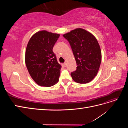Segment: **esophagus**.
I'll return each mask as SVG.
<instances>
[{
	"instance_id": "1",
	"label": "esophagus",
	"mask_w": 128,
	"mask_h": 128,
	"mask_svg": "<svg viewBox=\"0 0 128 128\" xmlns=\"http://www.w3.org/2000/svg\"><path fill=\"white\" fill-rule=\"evenodd\" d=\"M64 67H66V66H67V62H64Z\"/></svg>"
}]
</instances>
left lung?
<instances>
[{
  "label": "left lung",
  "instance_id": "left-lung-1",
  "mask_svg": "<svg viewBox=\"0 0 128 128\" xmlns=\"http://www.w3.org/2000/svg\"><path fill=\"white\" fill-rule=\"evenodd\" d=\"M63 36L70 44L77 66L71 72L75 82L86 84L97 75L102 61V52L96 38L82 28H76Z\"/></svg>",
  "mask_w": 128,
  "mask_h": 128
}]
</instances>
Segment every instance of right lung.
<instances>
[{"instance_id":"obj_1","label":"right lung","mask_w":128,"mask_h":128,"mask_svg":"<svg viewBox=\"0 0 128 128\" xmlns=\"http://www.w3.org/2000/svg\"><path fill=\"white\" fill-rule=\"evenodd\" d=\"M60 34L42 30L32 36L27 44L25 62L30 76L38 86L50 87L59 81L61 66L53 48Z\"/></svg>"}]
</instances>
